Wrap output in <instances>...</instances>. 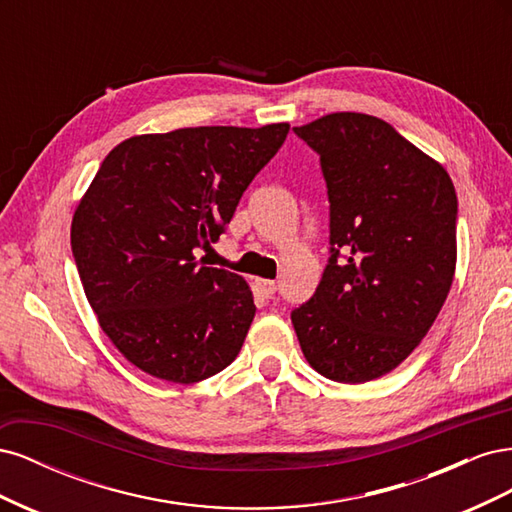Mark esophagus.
<instances>
[{
	"mask_svg": "<svg viewBox=\"0 0 512 512\" xmlns=\"http://www.w3.org/2000/svg\"><path fill=\"white\" fill-rule=\"evenodd\" d=\"M256 288L258 292L262 294V297H273L275 290H277V284L273 280H262V277H256Z\"/></svg>",
	"mask_w": 512,
	"mask_h": 512,
	"instance_id": "1",
	"label": "esophagus"
}]
</instances>
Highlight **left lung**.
I'll return each mask as SVG.
<instances>
[{
	"label": "left lung",
	"mask_w": 512,
	"mask_h": 512,
	"mask_svg": "<svg viewBox=\"0 0 512 512\" xmlns=\"http://www.w3.org/2000/svg\"><path fill=\"white\" fill-rule=\"evenodd\" d=\"M294 132L320 156L333 245L316 294L292 312L294 331L320 376L376 380L423 342L451 292L455 185L378 117L331 113Z\"/></svg>",
	"instance_id": "1"
}]
</instances>
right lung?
Returning a JSON list of instances; mask_svg holds the SVG:
<instances>
[{"mask_svg": "<svg viewBox=\"0 0 512 512\" xmlns=\"http://www.w3.org/2000/svg\"><path fill=\"white\" fill-rule=\"evenodd\" d=\"M290 126L138 134L104 158L72 215L70 243L102 331L145 374L175 384L237 359L256 305L241 275L196 258Z\"/></svg>", "mask_w": 512, "mask_h": 512, "instance_id": "add662e5", "label": "right lung"}]
</instances>
